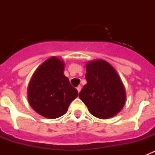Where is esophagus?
<instances>
[{
    "label": "esophagus",
    "mask_w": 155,
    "mask_h": 155,
    "mask_svg": "<svg viewBox=\"0 0 155 155\" xmlns=\"http://www.w3.org/2000/svg\"><path fill=\"white\" fill-rule=\"evenodd\" d=\"M77 90H78V92H80L81 90V85L78 86V87H77Z\"/></svg>",
    "instance_id": "obj_1"
}]
</instances>
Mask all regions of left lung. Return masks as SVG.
<instances>
[{"label":"left lung","instance_id":"left-lung-1","mask_svg":"<svg viewBox=\"0 0 155 155\" xmlns=\"http://www.w3.org/2000/svg\"><path fill=\"white\" fill-rule=\"evenodd\" d=\"M87 84L79 98L89 113L99 119H109L121 111L126 102V91L120 76L113 66L103 60L86 64Z\"/></svg>","mask_w":155,"mask_h":155}]
</instances>
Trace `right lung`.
Masks as SVG:
<instances>
[{"label": "right lung", "mask_w": 155, "mask_h": 155, "mask_svg": "<svg viewBox=\"0 0 155 155\" xmlns=\"http://www.w3.org/2000/svg\"><path fill=\"white\" fill-rule=\"evenodd\" d=\"M64 63L53 57L37 68L28 87V99L31 108L41 116L56 119L65 114L78 90L64 74Z\"/></svg>", "instance_id": "right-lung-1"}]
</instances>
